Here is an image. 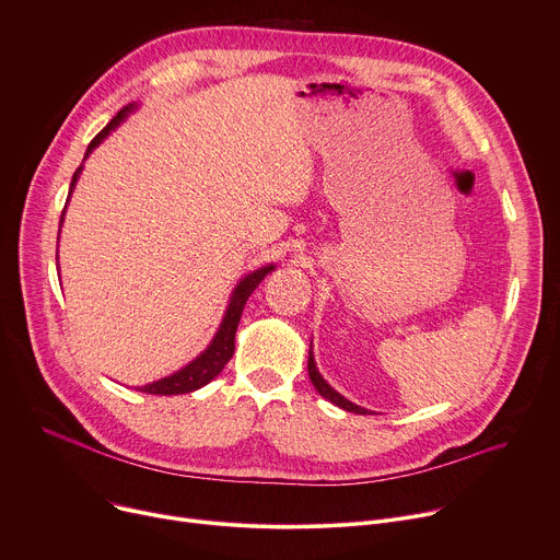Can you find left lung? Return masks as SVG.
Listing matches in <instances>:
<instances>
[{
	"label": "left lung",
	"instance_id": "left-lung-1",
	"mask_svg": "<svg viewBox=\"0 0 560 560\" xmlns=\"http://www.w3.org/2000/svg\"><path fill=\"white\" fill-rule=\"evenodd\" d=\"M307 371H310V380H312V384H314V388L320 393V396L325 398V400H330L332 405H337V407H341V409H346V411H352V413H371L369 409H364V407H359V405H354V402H350L348 398H343L341 393H337L330 384H327L325 380H323V375L318 373V369H316V361H314V352H312V343H310V359H307Z\"/></svg>",
	"mask_w": 560,
	"mask_h": 560
}]
</instances>
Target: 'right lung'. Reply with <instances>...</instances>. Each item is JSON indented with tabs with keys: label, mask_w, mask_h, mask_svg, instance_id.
<instances>
[{
	"label": "right lung",
	"mask_w": 560,
	"mask_h": 560,
	"mask_svg": "<svg viewBox=\"0 0 560 560\" xmlns=\"http://www.w3.org/2000/svg\"><path fill=\"white\" fill-rule=\"evenodd\" d=\"M136 110V104H130V106H126V108H121L119 113H117V117H113L110 119V124L102 130V133H98L92 142H90V147H88V151H85V158L102 144L113 130ZM83 158V160H85ZM81 172H83V164L81 167L74 172V176H72V183H70V196H72V191H74V187H77V180L81 178ZM70 196H68V203H70ZM68 203H65V210H68ZM65 210H62V217H60V225H62V219H65ZM58 235H60V230H58ZM276 269V265H267V267H259V269H255V271H250V273H246L240 282H237V287L233 289V293H230V301H228V307H225V314H223V320H221V325H219V330H217V335L212 337V341H210V346L196 357V359H191L187 366H183L180 371H176V373H172V375H167V377H162V380H158V382H151V384H144V386H138L136 390H142V393H151V396H180V393H191V390H196V388H201V386H206L208 382H212L221 371H223V366L228 364L230 361V357H233V352H235V332H237V325H240V318H242V312H244V305H246V301H248V295L257 289V284L267 278V273H271Z\"/></svg>",
	"instance_id": "add662e5"
}]
</instances>
